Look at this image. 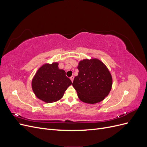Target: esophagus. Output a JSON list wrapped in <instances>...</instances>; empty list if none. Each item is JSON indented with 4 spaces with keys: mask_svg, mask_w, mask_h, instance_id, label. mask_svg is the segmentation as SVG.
I'll list each match as a JSON object with an SVG mask.
<instances>
[{
    "mask_svg": "<svg viewBox=\"0 0 147 147\" xmlns=\"http://www.w3.org/2000/svg\"><path fill=\"white\" fill-rule=\"evenodd\" d=\"M70 79L71 80V81H72V82H73V81H74V76L70 77Z\"/></svg>",
    "mask_w": 147,
    "mask_h": 147,
    "instance_id": "obj_1",
    "label": "esophagus"
}]
</instances>
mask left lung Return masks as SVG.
Instances as JSON below:
<instances>
[{"instance_id":"obj_1","label":"left lung","mask_w":147,"mask_h":147,"mask_svg":"<svg viewBox=\"0 0 147 147\" xmlns=\"http://www.w3.org/2000/svg\"><path fill=\"white\" fill-rule=\"evenodd\" d=\"M78 75L72 86L81 101L94 104L103 100L112 90V77L103 62L97 58L84 59L78 63Z\"/></svg>"}]
</instances>
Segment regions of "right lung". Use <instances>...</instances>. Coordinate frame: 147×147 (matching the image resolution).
<instances>
[{
  "instance_id": "add662e5",
  "label": "right lung",
  "mask_w": 147,
  "mask_h": 147,
  "mask_svg": "<svg viewBox=\"0 0 147 147\" xmlns=\"http://www.w3.org/2000/svg\"><path fill=\"white\" fill-rule=\"evenodd\" d=\"M58 65L57 62L43 64L32 80V88L35 95L46 103L60 100L72 83L66 77L65 71L59 69Z\"/></svg>"
}]
</instances>
